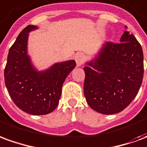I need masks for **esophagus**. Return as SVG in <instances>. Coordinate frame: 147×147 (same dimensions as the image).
Segmentation results:
<instances>
[{"mask_svg":"<svg viewBox=\"0 0 147 147\" xmlns=\"http://www.w3.org/2000/svg\"><path fill=\"white\" fill-rule=\"evenodd\" d=\"M84 60H85V56L82 53H78L75 56V61L76 62L77 66H81L83 64Z\"/></svg>","mask_w":147,"mask_h":147,"instance_id":"obj_1","label":"esophagus"}]
</instances>
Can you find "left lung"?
<instances>
[{"mask_svg":"<svg viewBox=\"0 0 147 147\" xmlns=\"http://www.w3.org/2000/svg\"><path fill=\"white\" fill-rule=\"evenodd\" d=\"M120 42H105L83 67L86 102L94 110L105 115L126 108L137 95L143 79L141 45L127 30Z\"/></svg>","mask_w":147,"mask_h":147,"instance_id":"left-lung-1","label":"left lung"}]
</instances>
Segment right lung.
<instances>
[{"label": "right lung", "mask_w": 147, "mask_h": 147, "mask_svg": "<svg viewBox=\"0 0 147 147\" xmlns=\"http://www.w3.org/2000/svg\"><path fill=\"white\" fill-rule=\"evenodd\" d=\"M36 29L38 27L33 25L25 27L11 45L5 68V82L18 108L31 115H45L57 108L63 83L76 67V61H63L45 70H38L27 53L29 33Z\"/></svg>", "instance_id": "right-lung-1"}]
</instances>
